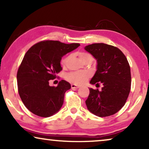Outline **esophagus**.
I'll return each instance as SVG.
<instances>
[{
    "label": "esophagus",
    "mask_w": 149,
    "mask_h": 149,
    "mask_svg": "<svg viewBox=\"0 0 149 149\" xmlns=\"http://www.w3.org/2000/svg\"><path fill=\"white\" fill-rule=\"evenodd\" d=\"M71 87H72V89H77V88H79V86H78V85H77L75 84H72L71 85Z\"/></svg>",
    "instance_id": "obj_1"
}]
</instances>
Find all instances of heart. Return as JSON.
I'll use <instances>...</instances> for the list:
<instances>
[{
	"label": "heart",
	"mask_w": 149,
	"mask_h": 149,
	"mask_svg": "<svg viewBox=\"0 0 149 149\" xmlns=\"http://www.w3.org/2000/svg\"><path fill=\"white\" fill-rule=\"evenodd\" d=\"M79 58L82 62H84L86 60H92L93 58L90 54L85 52H81L79 54ZM68 57H66L62 60V64L65 65L68 61ZM89 74L87 71H77V72H72L66 75V78L70 83H74L77 85H81L86 82L89 79Z\"/></svg>",
	"instance_id": "obj_1"
}]
</instances>
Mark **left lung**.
<instances>
[{
  "mask_svg": "<svg viewBox=\"0 0 149 149\" xmlns=\"http://www.w3.org/2000/svg\"><path fill=\"white\" fill-rule=\"evenodd\" d=\"M85 49L97 61L96 71L90 84L103 85L102 90L89 88L85 101L87 109L97 117L117 113L125 105L131 88L129 63L119 49L104 43H94Z\"/></svg>",
  "mask_w": 149,
  "mask_h": 149,
  "instance_id": "8db88e82",
  "label": "left lung"
}]
</instances>
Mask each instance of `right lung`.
<instances>
[{
    "label": "right lung",
    "mask_w": 149,
    "mask_h": 149,
    "mask_svg": "<svg viewBox=\"0 0 149 149\" xmlns=\"http://www.w3.org/2000/svg\"><path fill=\"white\" fill-rule=\"evenodd\" d=\"M79 46V43L45 40L26 53L17 74L18 91L24 104L34 115L49 117L60 110L64 93L71 85L62 80L58 86L53 87L49 81L56 79L62 70V57Z\"/></svg>",
    "instance_id": "right-lung-1"
}]
</instances>
